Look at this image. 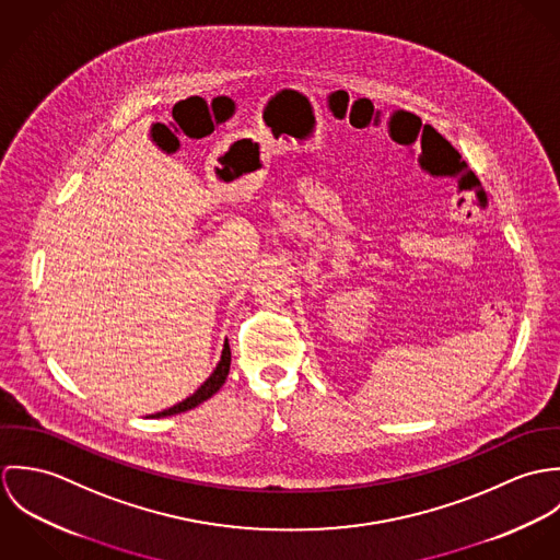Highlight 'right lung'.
Masks as SVG:
<instances>
[{
    "mask_svg": "<svg viewBox=\"0 0 560 560\" xmlns=\"http://www.w3.org/2000/svg\"><path fill=\"white\" fill-rule=\"evenodd\" d=\"M229 371H231V347H229V340L224 342V349H222V358H220V362H218V366H215V371L209 375V380L191 395V397H187L185 400H180V402H176V405H172L170 409H163V411H158V413H153L151 418H163V416H172V413H180V411H187V409H194L196 405H200V402H205L207 399H211L222 386H224V382H226V377H229Z\"/></svg>",
    "mask_w": 560,
    "mask_h": 560,
    "instance_id": "add662e5",
    "label": "right lung"
}]
</instances>
